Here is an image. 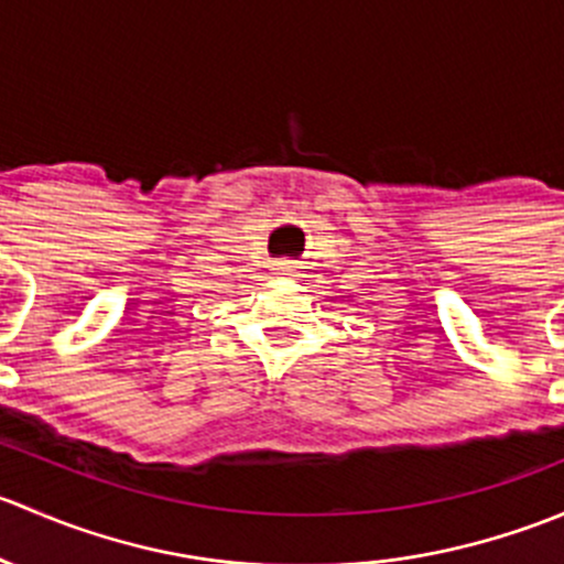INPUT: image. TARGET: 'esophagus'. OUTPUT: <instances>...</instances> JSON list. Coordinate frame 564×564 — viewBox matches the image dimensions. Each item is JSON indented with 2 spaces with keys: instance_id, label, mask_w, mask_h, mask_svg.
<instances>
[{
  "instance_id": "34e87169",
  "label": "esophagus",
  "mask_w": 564,
  "mask_h": 564,
  "mask_svg": "<svg viewBox=\"0 0 564 564\" xmlns=\"http://www.w3.org/2000/svg\"><path fill=\"white\" fill-rule=\"evenodd\" d=\"M272 270H275V275H283V278L297 275V267H294V261H278V264L272 267Z\"/></svg>"
}]
</instances>
